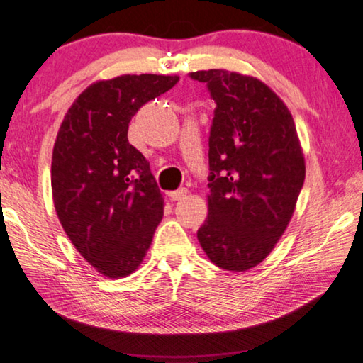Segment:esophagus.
<instances>
[{
    "label": "esophagus",
    "instance_id": "1",
    "mask_svg": "<svg viewBox=\"0 0 363 363\" xmlns=\"http://www.w3.org/2000/svg\"><path fill=\"white\" fill-rule=\"evenodd\" d=\"M186 194H188V189L186 188H180V189H177V191H170L169 193V198L172 201H180L183 198H186Z\"/></svg>",
    "mask_w": 363,
    "mask_h": 363
}]
</instances>
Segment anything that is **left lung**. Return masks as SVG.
I'll list each match as a JSON object with an SVG mask.
<instances>
[{"instance_id": "obj_1", "label": "left lung", "mask_w": 363, "mask_h": 363, "mask_svg": "<svg viewBox=\"0 0 363 363\" xmlns=\"http://www.w3.org/2000/svg\"><path fill=\"white\" fill-rule=\"evenodd\" d=\"M215 100L208 137V217L199 244L218 268H255L274 249L295 212L306 167L294 118L253 76L189 73Z\"/></svg>"}]
</instances>
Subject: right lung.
<instances>
[{
  "label": "right lung",
  "instance_id": "right-lung-1",
  "mask_svg": "<svg viewBox=\"0 0 363 363\" xmlns=\"http://www.w3.org/2000/svg\"><path fill=\"white\" fill-rule=\"evenodd\" d=\"M178 76L123 74L89 86L57 133L50 185L57 217L100 274H132L162 220L164 199L150 162L129 143L133 114Z\"/></svg>",
  "mask_w": 363,
  "mask_h": 363
}]
</instances>
